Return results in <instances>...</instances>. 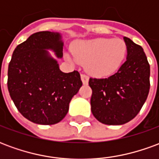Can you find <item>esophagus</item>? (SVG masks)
I'll return each mask as SVG.
<instances>
[{
    "label": "esophagus",
    "mask_w": 159,
    "mask_h": 159,
    "mask_svg": "<svg viewBox=\"0 0 159 159\" xmlns=\"http://www.w3.org/2000/svg\"><path fill=\"white\" fill-rule=\"evenodd\" d=\"M81 79L83 84H88L89 83V76L85 74H81Z\"/></svg>",
    "instance_id": "34e87169"
}]
</instances>
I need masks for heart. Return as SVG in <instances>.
Masks as SVG:
<instances>
[{"label": "heart", "mask_w": 159, "mask_h": 159, "mask_svg": "<svg viewBox=\"0 0 159 159\" xmlns=\"http://www.w3.org/2000/svg\"><path fill=\"white\" fill-rule=\"evenodd\" d=\"M70 62L86 63V69L94 76L111 75L119 68L127 53L125 42L119 38H95L78 41L72 46Z\"/></svg>", "instance_id": "obj_1"}]
</instances>
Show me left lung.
Returning a JSON list of instances; mask_svg holds the SVG:
<instances>
[{
	"mask_svg": "<svg viewBox=\"0 0 159 159\" xmlns=\"http://www.w3.org/2000/svg\"><path fill=\"white\" fill-rule=\"evenodd\" d=\"M126 61L107 78H89L92 113L99 122L121 125L136 117L150 89V65L143 48L128 37Z\"/></svg>",
	"mask_w": 159,
	"mask_h": 159,
	"instance_id": "left-lung-1",
	"label": "left lung"
}]
</instances>
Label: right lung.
Instances as JSON below:
<instances>
[{
    "label": "right lung",
    "mask_w": 159,
    "mask_h": 159,
    "mask_svg": "<svg viewBox=\"0 0 159 159\" xmlns=\"http://www.w3.org/2000/svg\"><path fill=\"white\" fill-rule=\"evenodd\" d=\"M47 49L63 56V42L58 32L40 31L17 46L7 71V88L13 103L33 123H59L83 85L77 70L64 73Z\"/></svg>",
    "instance_id": "obj_1"
}]
</instances>
